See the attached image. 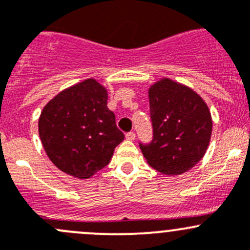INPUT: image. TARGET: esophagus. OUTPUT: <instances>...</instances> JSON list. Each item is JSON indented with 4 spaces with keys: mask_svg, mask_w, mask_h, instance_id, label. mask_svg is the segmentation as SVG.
<instances>
[{
    "mask_svg": "<svg viewBox=\"0 0 250 250\" xmlns=\"http://www.w3.org/2000/svg\"><path fill=\"white\" fill-rule=\"evenodd\" d=\"M125 137H126V140H129V141H134L136 135H135V132H127V134L125 135Z\"/></svg>",
    "mask_w": 250,
    "mask_h": 250,
    "instance_id": "obj_1",
    "label": "esophagus"
}]
</instances>
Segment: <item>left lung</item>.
<instances>
[{
    "label": "left lung",
    "instance_id": "obj_1",
    "mask_svg": "<svg viewBox=\"0 0 250 250\" xmlns=\"http://www.w3.org/2000/svg\"><path fill=\"white\" fill-rule=\"evenodd\" d=\"M153 139L140 144L147 163L166 175L191 169L206 153L212 132L208 104L191 88L162 78L148 89Z\"/></svg>",
    "mask_w": 250,
    "mask_h": 250
}]
</instances>
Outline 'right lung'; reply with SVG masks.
I'll return each mask as SVG.
<instances>
[{
    "label": "right lung",
    "mask_w": 250,
    "mask_h": 250,
    "mask_svg": "<svg viewBox=\"0 0 250 250\" xmlns=\"http://www.w3.org/2000/svg\"><path fill=\"white\" fill-rule=\"evenodd\" d=\"M108 92L88 78L60 92L42 109L39 136L60 170L87 179L105 167L124 140L108 106Z\"/></svg>",
    "instance_id": "add662e5"
}]
</instances>
